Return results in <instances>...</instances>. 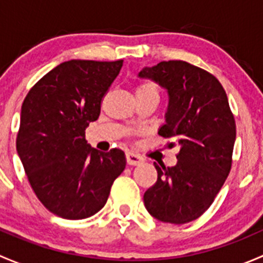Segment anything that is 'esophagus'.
<instances>
[{
  "mask_svg": "<svg viewBox=\"0 0 263 263\" xmlns=\"http://www.w3.org/2000/svg\"><path fill=\"white\" fill-rule=\"evenodd\" d=\"M126 160L128 165H139V164L142 161V158L134 153H126Z\"/></svg>",
  "mask_w": 263,
  "mask_h": 263,
  "instance_id": "esophagus-1",
  "label": "esophagus"
}]
</instances>
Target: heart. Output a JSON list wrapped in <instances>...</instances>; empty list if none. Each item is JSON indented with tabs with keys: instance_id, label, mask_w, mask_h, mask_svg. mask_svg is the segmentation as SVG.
Instances as JSON below:
<instances>
[{
	"instance_id": "heart-1",
	"label": "heart",
	"mask_w": 263,
	"mask_h": 263,
	"mask_svg": "<svg viewBox=\"0 0 263 263\" xmlns=\"http://www.w3.org/2000/svg\"><path fill=\"white\" fill-rule=\"evenodd\" d=\"M137 94H154L159 95L158 87L155 86L151 82H142V84H139L136 87V95Z\"/></svg>"
}]
</instances>
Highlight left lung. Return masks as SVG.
I'll list each match as a JSON object with an SVG mask.
<instances>
[{"mask_svg":"<svg viewBox=\"0 0 263 263\" xmlns=\"http://www.w3.org/2000/svg\"><path fill=\"white\" fill-rule=\"evenodd\" d=\"M140 76L168 90L166 123L159 136L181 145L176 166L154 163L158 179L145 192V208L160 221L185 224L210 208L229 176L237 135L234 115L219 80L185 61H163Z\"/></svg>","mask_w":263,"mask_h":263,"instance_id":"8db88e82","label":"left lung"}]
</instances>
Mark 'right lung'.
I'll use <instances>...</instances> for the list:
<instances>
[{
    "label": "right lung",
    "instance_id": "add662e5",
    "mask_svg": "<svg viewBox=\"0 0 263 263\" xmlns=\"http://www.w3.org/2000/svg\"><path fill=\"white\" fill-rule=\"evenodd\" d=\"M122 65L123 60L67 61L44 75L23 102L18 156L38 200L63 219L98 213L124 171L123 151L102 153L85 140Z\"/></svg>",
    "mask_w": 263,
    "mask_h": 263
}]
</instances>
